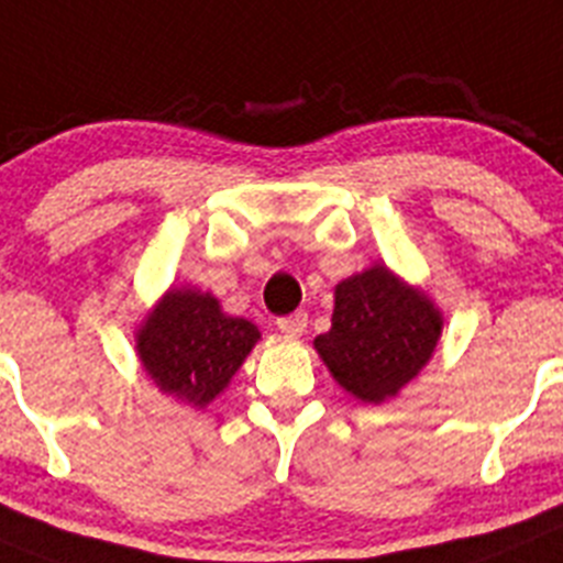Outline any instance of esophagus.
<instances>
[{
    "label": "esophagus",
    "mask_w": 563,
    "mask_h": 563,
    "mask_svg": "<svg viewBox=\"0 0 563 563\" xmlns=\"http://www.w3.org/2000/svg\"><path fill=\"white\" fill-rule=\"evenodd\" d=\"M277 328H280L283 333H288V336H302L308 328V313L294 311V313H288V317H280L277 319Z\"/></svg>",
    "instance_id": "34e87169"
}]
</instances>
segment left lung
Listing matches in <instances>:
<instances>
[{"mask_svg": "<svg viewBox=\"0 0 563 563\" xmlns=\"http://www.w3.org/2000/svg\"><path fill=\"white\" fill-rule=\"evenodd\" d=\"M440 313L384 266L336 286L331 331L313 347L339 384L362 401H384L429 362L440 336Z\"/></svg>", "mask_w": 563, "mask_h": 563, "instance_id": "8db88e82", "label": "left lung"}]
</instances>
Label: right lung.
I'll use <instances>...</instances> for the list:
<instances>
[{
  "label": "right lung",
  "mask_w": 563,
  "mask_h": 563,
  "mask_svg": "<svg viewBox=\"0 0 563 563\" xmlns=\"http://www.w3.org/2000/svg\"><path fill=\"white\" fill-rule=\"evenodd\" d=\"M257 339L261 333L252 322L227 317L216 297L187 288L165 294L136 336V347L156 387L207 407Z\"/></svg>",
  "instance_id": "right-lung-1"
}]
</instances>
